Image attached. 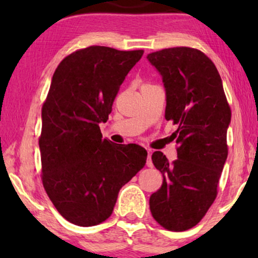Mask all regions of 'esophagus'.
<instances>
[{
	"mask_svg": "<svg viewBox=\"0 0 258 258\" xmlns=\"http://www.w3.org/2000/svg\"><path fill=\"white\" fill-rule=\"evenodd\" d=\"M147 165L148 167H153V161H151V151H148V158H147Z\"/></svg>",
	"mask_w": 258,
	"mask_h": 258,
	"instance_id": "obj_1",
	"label": "esophagus"
}]
</instances>
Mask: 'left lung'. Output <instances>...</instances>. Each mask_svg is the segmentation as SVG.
Returning a JSON list of instances; mask_svg holds the SVG:
<instances>
[{
	"label": "left lung",
	"instance_id": "left-lung-1",
	"mask_svg": "<svg viewBox=\"0 0 258 258\" xmlns=\"http://www.w3.org/2000/svg\"><path fill=\"white\" fill-rule=\"evenodd\" d=\"M147 58L162 76L165 119L178 124L177 160L170 163L161 151L151 156L163 183L150 196V211L163 228L183 231L195 227L216 199L231 111L220 74L202 51L169 48Z\"/></svg>",
	"mask_w": 258,
	"mask_h": 258
}]
</instances>
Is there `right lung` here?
<instances>
[{
  "label": "right lung",
  "mask_w": 258,
  "mask_h": 258,
  "mask_svg": "<svg viewBox=\"0 0 258 258\" xmlns=\"http://www.w3.org/2000/svg\"><path fill=\"white\" fill-rule=\"evenodd\" d=\"M142 55L93 45L67 56L52 75L38 140L42 182L70 223L91 227L107 220L119 189L146 164L143 147L112 143L98 125Z\"/></svg>",
  "instance_id": "1"
}]
</instances>
